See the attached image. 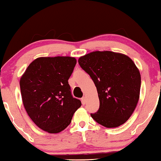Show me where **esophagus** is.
I'll list each match as a JSON object with an SVG mask.
<instances>
[{"instance_id": "obj_1", "label": "esophagus", "mask_w": 161, "mask_h": 161, "mask_svg": "<svg viewBox=\"0 0 161 161\" xmlns=\"http://www.w3.org/2000/svg\"><path fill=\"white\" fill-rule=\"evenodd\" d=\"M81 103H82L83 105H85L86 103V97H83L81 99Z\"/></svg>"}]
</instances>
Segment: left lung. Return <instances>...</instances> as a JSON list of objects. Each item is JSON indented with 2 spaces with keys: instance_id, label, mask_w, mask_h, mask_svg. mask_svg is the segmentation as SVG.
<instances>
[{
  "instance_id": "1",
  "label": "left lung",
  "mask_w": 161,
  "mask_h": 161,
  "mask_svg": "<svg viewBox=\"0 0 161 161\" xmlns=\"http://www.w3.org/2000/svg\"><path fill=\"white\" fill-rule=\"evenodd\" d=\"M81 69L94 81L100 100L92 118L107 128L125 123L140 98L141 76L135 64L126 55L112 51H94L78 60Z\"/></svg>"
}]
</instances>
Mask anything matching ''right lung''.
<instances>
[{
    "label": "right lung",
    "mask_w": 161,
    "mask_h": 161,
    "mask_svg": "<svg viewBox=\"0 0 161 161\" xmlns=\"http://www.w3.org/2000/svg\"><path fill=\"white\" fill-rule=\"evenodd\" d=\"M76 64L74 57L37 58L21 76L19 84L24 106L43 131L61 132L81 105L80 100L71 95L68 82Z\"/></svg>",
    "instance_id": "obj_1"
}]
</instances>
